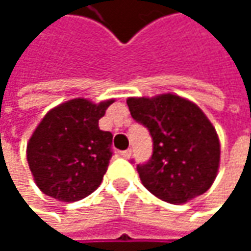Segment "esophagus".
I'll list each match as a JSON object with an SVG mask.
<instances>
[{
    "instance_id": "obj_1",
    "label": "esophagus",
    "mask_w": 251,
    "mask_h": 251,
    "mask_svg": "<svg viewBox=\"0 0 251 251\" xmlns=\"http://www.w3.org/2000/svg\"><path fill=\"white\" fill-rule=\"evenodd\" d=\"M130 154H132V150H125V151H122V152H121V155H122L124 158H129V157H130Z\"/></svg>"
}]
</instances>
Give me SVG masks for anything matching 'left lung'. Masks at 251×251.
Here are the masks:
<instances>
[{
    "mask_svg": "<svg viewBox=\"0 0 251 251\" xmlns=\"http://www.w3.org/2000/svg\"><path fill=\"white\" fill-rule=\"evenodd\" d=\"M126 103L132 118L152 136L151 160L136 167L142 184L175 205L203 195L218 173L221 147L199 106L172 93L129 97Z\"/></svg>",
    "mask_w": 251,
    "mask_h": 251,
    "instance_id": "1",
    "label": "left lung"
}]
</instances>
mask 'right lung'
<instances>
[{
    "instance_id": "1",
    "label": "right lung",
    "mask_w": 251,
    "mask_h": 251,
    "mask_svg": "<svg viewBox=\"0 0 251 251\" xmlns=\"http://www.w3.org/2000/svg\"><path fill=\"white\" fill-rule=\"evenodd\" d=\"M115 100L73 99L50 109L27 142V163L37 187L61 202H76L101 183L113 135L99 121Z\"/></svg>"
}]
</instances>
